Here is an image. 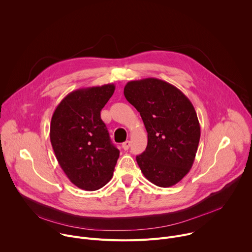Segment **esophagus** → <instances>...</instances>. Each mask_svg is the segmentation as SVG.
I'll return each mask as SVG.
<instances>
[{
    "mask_svg": "<svg viewBox=\"0 0 252 252\" xmlns=\"http://www.w3.org/2000/svg\"><path fill=\"white\" fill-rule=\"evenodd\" d=\"M122 147H123V149L125 150V151H127L128 149H129V147H130V141L129 140H126V141H125L123 145H122Z\"/></svg>",
    "mask_w": 252,
    "mask_h": 252,
    "instance_id": "1",
    "label": "esophagus"
}]
</instances>
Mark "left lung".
<instances>
[{"label": "left lung", "mask_w": 252, "mask_h": 252, "mask_svg": "<svg viewBox=\"0 0 252 252\" xmlns=\"http://www.w3.org/2000/svg\"><path fill=\"white\" fill-rule=\"evenodd\" d=\"M124 94L148 131V147L136 157L141 172L158 187L176 185L190 170L199 143L192 103L182 91L155 78L128 82Z\"/></svg>", "instance_id": "obj_1"}]
</instances>
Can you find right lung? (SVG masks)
Returning a JSON list of instances; mask_svg holds the SVG:
<instances>
[{
    "label": "right lung",
    "mask_w": 252,
    "mask_h": 252,
    "mask_svg": "<svg viewBox=\"0 0 252 252\" xmlns=\"http://www.w3.org/2000/svg\"><path fill=\"white\" fill-rule=\"evenodd\" d=\"M115 89L109 84L71 92L52 117L50 138L58 162L69 181L85 190L109 183L120 157L100 119Z\"/></svg>",
    "instance_id": "add662e5"
}]
</instances>
